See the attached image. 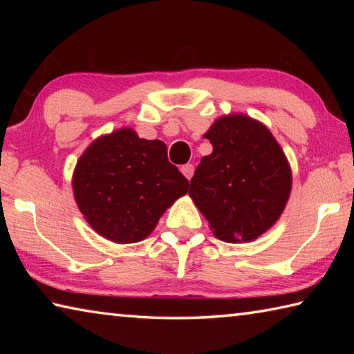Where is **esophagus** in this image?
<instances>
[{
	"label": "esophagus",
	"instance_id": "34e87169",
	"mask_svg": "<svg viewBox=\"0 0 354 354\" xmlns=\"http://www.w3.org/2000/svg\"><path fill=\"white\" fill-rule=\"evenodd\" d=\"M181 171H183V175H184L185 178L190 179L192 176H194L195 167H194V164H185V165H183V167H181Z\"/></svg>",
	"mask_w": 354,
	"mask_h": 354
}]
</instances>
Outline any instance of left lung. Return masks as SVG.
I'll list each match as a JSON object with an SVG mask.
<instances>
[{"mask_svg": "<svg viewBox=\"0 0 354 354\" xmlns=\"http://www.w3.org/2000/svg\"><path fill=\"white\" fill-rule=\"evenodd\" d=\"M203 137L214 149L196 167L189 196L220 241L253 242L284 212L289 160L270 129L245 113L218 117Z\"/></svg>", "mask_w": 354, "mask_h": 354, "instance_id": "obj_1", "label": "left lung"}]
</instances>
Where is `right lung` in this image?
Instances as JSON below:
<instances>
[{
  "instance_id": "obj_1",
  "label": "right lung",
  "mask_w": 354,
  "mask_h": 354,
  "mask_svg": "<svg viewBox=\"0 0 354 354\" xmlns=\"http://www.w3.org/2000/svg\"><path fill=\"white\" fill-rule=\"evenodd\" d=\"M71 187L92 230L113 243H136L154 231L189 181L167 158L162 140L133 128L100 136L77 159Z\"/></svg>"
}]
</instances>
